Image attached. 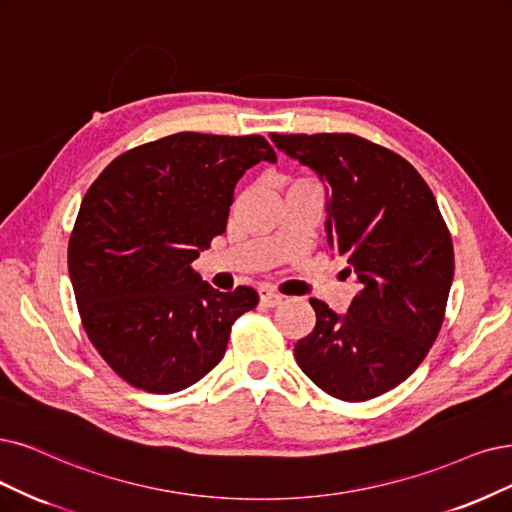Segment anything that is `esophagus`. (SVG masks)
I'll use <instances>...</instances> for the list:
<instances>
[{
    "label": "esophagus",
    "mask_w": 512,
    "mask_h": 512,
    "mask_svg": "<svg viewBox=\"0 0 512 512\" xmlns=\"http://www.w3.org/2000/svg\"><path fill=\"white\" fill-rule=\"evenodd\" d=\"M259 301H261V306H266V308H276L280 301H282V295H278L276 291H272V289H268V287H261L259 289Z\"/></svg>",
    "instance_id": "34e87169"
}]
</instances>
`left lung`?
Returning a JSON list of instances; mask_svg holds the SVG:
<instances>
[{
    "label": "left lung",
    "instance_id": "1",
    "mask_svg": "<svg viewBox=\"0 0 512 512\" xmlns=\"http://www.w3.org/2000/svg\"><path fill=\"white\" fill-rule=\"evenodd\" d=\"M270 139L327 185V242L361 285L346 314L310 299L316 325L295 344L297 365L335 399H373L420 367L443 325L453 244L439 204L405 158L367 139Z\"/></svg>",
    "mask_w": 512,
    "mask_h": 512
}]
</instances>
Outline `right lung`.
Instances as JSON below:
<instances>
[{
	"instance_id": "right-lung-1",
	"label": "right lung",
	"mask_w": 512,
	"mask_h": 512,
	"mask_svg": "<svg viewBox=\"0 0 512 512\" xmlns=\"http://www.w3.org/2000/svg\"><path fill=\"white\" fill-rule=\"evenodd\" d=\"M276 162L259 137L177 132L126 151L86 192L69 238L84 329L130 386L170 394L211 371L251 287L213 289L192 261L225 232L246 168Z\"/></svg>"
}]
</instances>
